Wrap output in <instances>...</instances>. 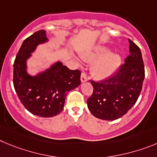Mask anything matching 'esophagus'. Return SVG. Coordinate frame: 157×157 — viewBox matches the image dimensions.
<instances>
[{"instance_id":"obj_1","label":"esophagus","mask_w":157,"mask_h":157,"mask_svg":"<svg viewBox=\"0 0 157 157\" xmlns=\"http://www.w3.org/2000/svg\"><path fill=\"white\" fill-rule=\"evenodd\" d=\"M87 80V76H86V74L84 73H82L81 76H80V81H81V83H84V82H86Z\"/></svg>"}]
</instances>
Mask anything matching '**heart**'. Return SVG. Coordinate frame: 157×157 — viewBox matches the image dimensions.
I'll list each match as a JSON object with an SVG mask.
<instances>
[{"mask_svg": "<svg viewBox=\"0 0 157 157\" xmlns=\"http://www.w3.org/2000/svg\"><path fill=\"white\" fill-rule=\"evenodd\" d=\"M81 58L85 62H93L91 73L96 79L104 80L115 73L119 68L121 58L117 53L111 52L109 48L97 45L90 50L84 51Z\"/></svg>", "mask_w": 157, "mask_h": 157, "instance_id": "obj_1", "label": "heart"}]
</instances>
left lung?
<instances>
[{"instance_id": "obj_1", "label": "left lung", "mask_w": 157, "mask_h": 157, "mask_svg": "<svg viewBox=\"0 0 157 157\" xmlns=\"http://www.w3.org/2000/svg\"><path fill=\"white\" fill-rule=\"evenodd\" d=\"M130 55L125 63L109 78L99 82L91 80L94 91L87 99L94 117L115 121L126 114L135 104L142 88L145 69L140 48L128 39Z\"/></svg>"}]
</instances>
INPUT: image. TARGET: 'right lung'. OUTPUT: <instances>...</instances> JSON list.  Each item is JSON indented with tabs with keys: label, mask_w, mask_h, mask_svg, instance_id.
Here are the masks:
<instances>
[{
	"label": "right lung",
	"mask_w": 157,
	"mask_h": 157,
	"mask_svg": "<svg viewBox=\"0 0 157 157\" xmlns=\"http://www.w3.org/2000/svg\"><path fill=\"white\" fill-rule=\"evenodd\" d=\"M49 41L41 29L24 40L14 62L13 84L25 108L33 115L52 117L62 112L66 94L80 84V72L55 62L35 75L28 72L27 61L40 44Z\"/></svg>",
	"instance_id": "right-lung-1"
}]
</instances>
